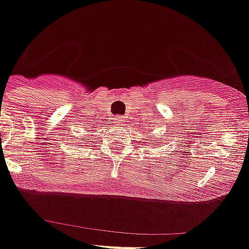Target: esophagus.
<instances>
[{"label":"esophagus","mask_w":249,"mask_h":249,"mask_svg":"<svg viewBox=\"0 0 249 249\" xmlns=\"http://www.w3.org/2000/svg\"><path fill=\"white\" fill-rule=\"evenodd\" d=\"M114 120H115V123H117L118 125H123V124H125V122H126V119H125L124 117H122V115L114 118Z\"/></svg>","instance_id":"1"}]
</instances>
